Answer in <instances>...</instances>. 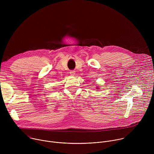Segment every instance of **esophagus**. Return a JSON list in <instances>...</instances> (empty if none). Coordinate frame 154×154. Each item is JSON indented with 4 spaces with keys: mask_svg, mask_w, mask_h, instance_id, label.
<instances>
[{
    "mask_svg": "<svg viewBox=\"0 0 154 154\" xmlns=\"http://www.w3.org/2000/svg\"><path fill=\"white\" fill-rule=\"evenodd\" d=\"M69 74H70L71 75H75V71H74V70H72V71H70Z\"/></svg>",
    "mask_w": 154,
    "mask_h": 154,
    "instance_id": "1",
    "label": "esophagus"
}]
</instances>
